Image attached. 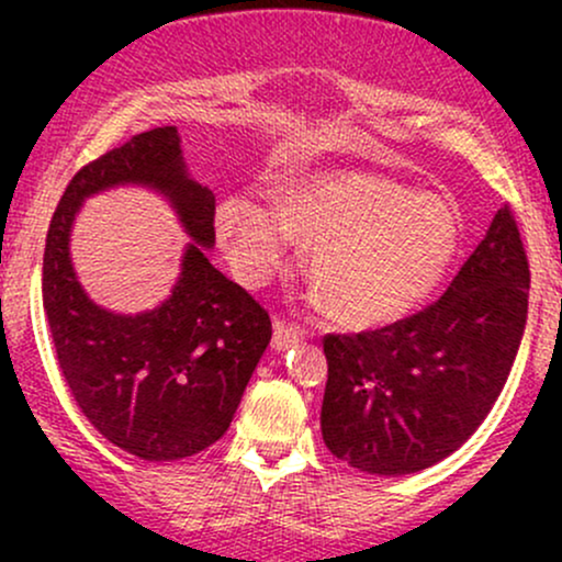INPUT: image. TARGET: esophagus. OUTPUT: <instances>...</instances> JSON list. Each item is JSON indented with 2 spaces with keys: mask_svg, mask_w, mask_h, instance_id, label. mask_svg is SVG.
I'll use <instances>...</instances> for the list:
<instances>
[{
  "mask_svg": "<svg viewBox=\"0 0 562 562\" xmlns=\"http://www.w3.org/2000/svg\"><path fill=\"white\" fill-rule=\"evenodd\" d=\"M303 338V330L295 325H288L285 319H274V335H272V346L277 351H285L288 346L299 344Z\"/></svg>",
  "mask_w": 562,
  "mask_h": 562,
  "instance_id": "obj_1",
  "label": "esophagus"
}]
</instances>
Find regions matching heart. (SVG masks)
I'll return each instance as SVG.
<instances>
[{
	"instance_id": "1",
	"label": "heart",
	"mask_w": 562,
	"mask_h": 562,
	"mask_svg": "<svg viewBox=\"0 0 562 562\" xmlns=\"http://www.w3.org/2000/svg\"><path fill=\"white\" fill-rule=\"evenodd\" d=\"M216 229L245 285L259 288L288 261L290 235L312 245L308 269L327 312L348 327H380L428 299L454 259L460 222L436 195L372 173H319L218 205Z\"/></svg>"
}]
</instances>
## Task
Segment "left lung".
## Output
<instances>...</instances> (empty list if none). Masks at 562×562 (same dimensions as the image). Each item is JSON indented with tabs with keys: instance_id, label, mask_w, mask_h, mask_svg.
<instances>
[{
	"instance_id": "1",
	"label": "left lung",
	"mask_w": 562,
	"mask_h": 562,
	"mask_svg": "<svg viewBox=\"0 0 562 562\" xmlns=\"http://www.w3.org/2000/svg\"><path fill=\"white\" fill-rule=\"evenodd\" d=\"M528 259L509 203L434 303L362 333H327L322 438L372 475H406L457 451L488 415L518 357Z\"/></svg>"
}]
</instances>
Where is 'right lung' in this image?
<instances>
[{
  "mask_svg": "<svg viewBox=\"0 0 562 562\" xmlns=\"http://www.w3.org/2000/svg\"><path fill=\"white\" fill-rule=\"evenodd\" d=\"M124 181L169 194L199 240L188 249L172 299L137 318L94 307L67 256L80 200ZM214 216V192L187 177L177 126H158L81 166L49 222L42 301L57 364L83 417L139 460H182L227 434L272 338L267 308L205 259L203 245L216 240Z\"/></svg>",
  "mask_w": 562,
  "mask_h": 562,
  "instance_id": "right-lung-1",
  "label": "right lung"
}]
</instances>
